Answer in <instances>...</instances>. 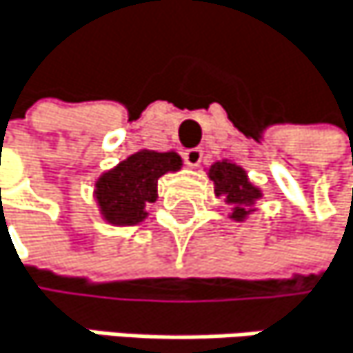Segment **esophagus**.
<instances>
[{
  "label": "esophagus",
  "mask_w": 353,
  "mask_h": 353,
  "mask_svg": "<svg viewBox=\"0 0 353 353\" xmlns=\"http://www.w3.org/2000/svg\"><path fill=\"white\" fill-rule=\"evenodd\" d=\"M184 161L188 167H199L201 161H203V150L201 148H188L184 150Z\"/></svg>",
  "instance_id": "obj_1"
}]
</instances>
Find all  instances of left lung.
Returning a JSON list of instances; mask_svg holds the SVG:
<instances>
[{
  "mask_svg": "<svg viewBox=\"0 0 353 353\" xmlns=\"http://www.w3.org/2000/svg\"><path fill=\"white\" fill-rule=\"evenodd\" d=\"M209 180L213 182L215 196H223L225 203L232 207L230 217L234 221H245L253 211L255 203L261 199V190L251 184L247 171L230 161H215L209 171Z\"/></svg>",
  "mask_w": 353,
  "mask_h": 353,
  "instance_id": "1",
  "label": "left lung"
}]
</instances>
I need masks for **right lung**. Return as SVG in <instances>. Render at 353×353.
I'll return each mask as SVG.
<instances>
[{"instance_id": "obj_1", "label": "right lung", "mask_w": 353, "mask_h": 353, "mask_svg": "<svg viewBox=\"0 0 353 353\" xmlns=\"http://www.w3.org/2000/svg\"><path fill=\"white\" fill-rule=\"evenodd\" d=\"M182 169L178 152L138 150L117 167L104 171L94 184V199L104 221L112 225H136L146 219V207L159 199L157 186L165 173Z\"/></svg>"}]
</instances>
